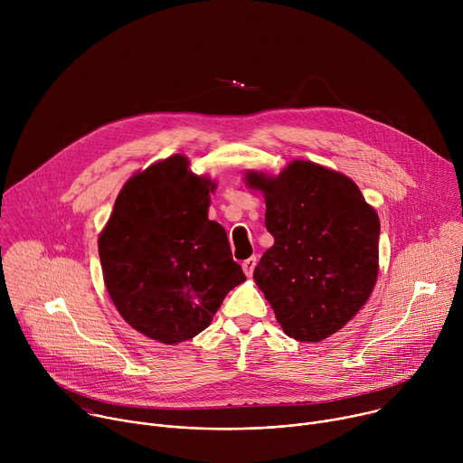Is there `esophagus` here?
Returning <instances> with one entry per match:
<instances>
[{"mask_svg":"<svg viewBox=\"0 0 463 463\" xmlns=\"http://www.w3.org/2000/svg\"><path fill=\"white\" fill-rule=\"evenodd\" d=\"M241 268H243V273H245L247 277H252V271H254V268H256V256H250V258L243 260Z\"/></svg>","mask_w":463,"mask_h":463,"instance_id":"obj_1","label":"esophagus"}]
</instances>
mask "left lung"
Segmentation results:
<instances>
[{
	"mask_svg": "<svg viewBox=\"0 0 463 463\" xmlns=\"http://www.w3.org/2000/svg\"><path fill=\"white\" fill-rule=\"evenodd\" d=\"M266 197V227L275 243L263 252L254 282L284 334L320 343L366 304L379 271V218L341 172L293 161L279 175L247 172Z\"/></svg>",
	"mask_w": 463,
	"mask_h": 463,
	"instance_id": "8db88e82",
	"label": "left lung"
}]
</instances>
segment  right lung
I'll list each match as a JSON object with an SVG mask.
<instances>
[{
    "label": "right lung",
    "instance_id": "add662e5",
    "mask_svg": "<svg viewBox=\"0 0 463 463\" xmlns=\"http://www.w3.org/2000/svg\"><path fill=\"white\" fill-rule=\"evenodd\" d=\"M216 183L172 156L131 175L99 236L106 289L143 335L177 345L202 334L245 282L225 229L209 220Z\"/></svg>",
    "mask_w": 463,
    "mask_h": 463
}]
</instances>
